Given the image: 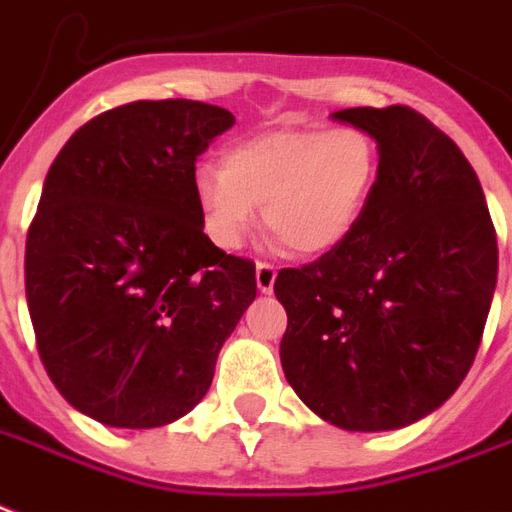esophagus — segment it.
<instances>
[{
	"mask_svg": "<svg viewBox=\"0 0 512 512\" xmlns=\"http://www.w3.org/2000/svg\"><path fill=\"white\" fill-rule=\"evenodd\" d=\"M255 279H257V290L268 295V292L273 290V282H276V268H273L271 263H257Z\"/></svg>",
	"mask_w": 512,
	"mask_h": 512,
	"instance_id": "34e87169",
	"label": "esophagus"
}]
</instances>
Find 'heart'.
<instances>
[{"label": "heart", "mask_w": 512, "mask_h": 512, "mask_svg": "<svg viewBox=\"0 0 512 512\" xmlns=\"http://www.w3.org/2000/svg\"><path fill=\"white\" fill-rule=\"evenodd\" d=\"M381 177V147L360 126L279 128L233 144L195 174L214 247L239 249L263 220L298 255H325L360 228Z\"/></svg>", "instance_id": "heart-1"}]
</instances>
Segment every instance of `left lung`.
Instances as JSON below:
<instances>
[{"label":"left lung","instance_id":"obj_1","mask_svg":"<svg viewBox=\"0 0 512 512\" xmlns=\"http://www.w3.org/2000/svg\"><path fill=\"white\" fill-rule=\"evenodd\" d=\"M333 120L381 147V177L341 247L273 284L287 311L284 376L319 419L351 432L408 427L473 365L497 287V233L462 150L411 107Z\"/></svg>","mask_w":512,"mask_h":512}]
</instances>
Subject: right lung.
Here are the masks:
<instances>
[{
  "instance_id": "obj_1",
  "label": "right lung",
  "mask_w": 512,
  "mask_h": 512,
  "mask_svg": "<svg viewBox=\"0 0 512 512\" xmlns=\"http://www.w3.org/2000/svg\"><path fill=\"white\" fill-rule=\"evenodd\" d=\"M236 117L190 99L131 101L77 128L26 236L39 360L107 427H163L209 392L257 295L255 263L204 233L195 161Z\"/></svg>"
}]
</instances>
